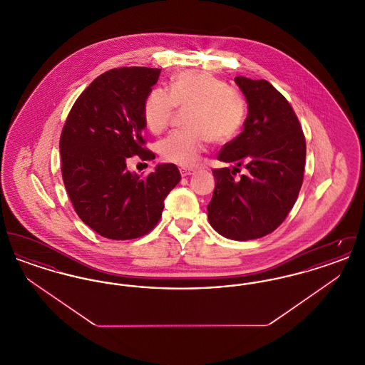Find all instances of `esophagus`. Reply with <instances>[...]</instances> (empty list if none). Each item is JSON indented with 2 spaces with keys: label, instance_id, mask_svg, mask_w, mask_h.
<instances>
[{
  "label": "esophagus",
  "instance_id": "esophagus-1",
  "mask_svg": "<svg viewBox=\"0 0 365 365\" xmlns=\"http://www.w3.org/2000/svg\"><path fill=\"white\" fill-rule=\"evenodd\" d=\"M194 174V170H185V168H180V175L185 178V176H190Z\"/></svg>",
  "mask_w": 365,
  "mask_h": 365
}]
</instances>
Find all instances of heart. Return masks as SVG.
I'll use <instances>...</instances> for the list:
<instances>
[{
	"mask_svg": "<svg viewBox=\"0 0 365 365\" xmlns=\"http://www.w3.org/2000/svg\"><path fill=\"white\" fill-rule=\"evenodd\" d=\"M175 108L189 109L187 130L175 131L157 143V153L180 167L197 165L210 140L227 143L242 133L249 105L242 91L207 72L186 71L175 75L168 91L150 90L142 104V119L153 134L163 133L174 116Z\"/></svg>",
	"mask_w": 365,
	"mask_h": 365,
	"instance_id": "obj_1",
	"label": "heart"
}]
</instances>
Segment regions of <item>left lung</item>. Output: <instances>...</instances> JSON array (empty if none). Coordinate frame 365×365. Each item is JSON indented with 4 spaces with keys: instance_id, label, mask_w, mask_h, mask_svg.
Instances as JSON below:
<instances>
[{
    "instance_id": "left-lung-1",
    "label": "left lung",
    "mask_w": 365,
    "mask_h": 365,
    "mask_svg": "<svg viewBox=\"0 0 365 365\" xmlns=\"http://www.w3.org/2000/svg\"><path fill=\"white\" fill-rule=\"evenodd\" d=\"M249 113L243 131L219 152L234 168H215L208 219L223 237L257 240L275 231L297 201L304 180L307 143L292 105L269 82L235 78ZM243 166L245 174L235 178Z\"/></svg>"
}]
</instances>
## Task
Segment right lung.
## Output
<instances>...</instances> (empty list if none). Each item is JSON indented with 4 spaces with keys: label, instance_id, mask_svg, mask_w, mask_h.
<instances>
[{
    "label": "right lung",
    "instance_id": "1",
    "mask_svg": "<svg viewBox=\"0 0 365 365\" xmlns=\"http://www.w3.org/2000/svg\"><path fill=\"white\" fill-rule=\"evenodd\" d=\"M160 72L122 67L101 73L72 105L61 131V175L71 202L81 220L108 240L150 232L180 180L175 164H160L146 176L125 170L128 157L155 158L145 146L142 104Z\"/></svg>",
    "mask_w": 365,
    "mask_h": 365
}]
</instances>
